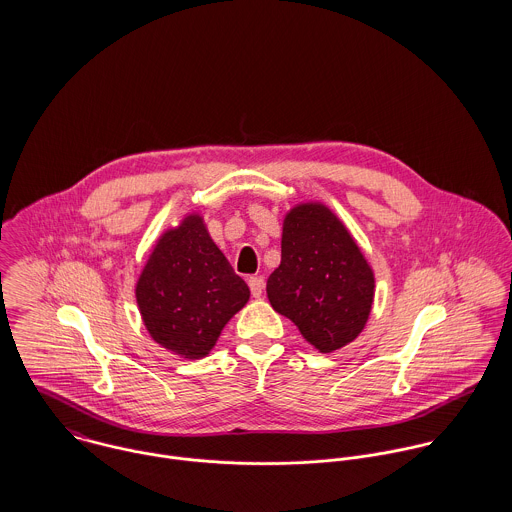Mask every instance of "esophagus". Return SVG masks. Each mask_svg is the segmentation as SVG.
Instances as JSON below:
<instances>
[{
	"instance_id": "1",
	"label": "esophagus",
	"mask_w": 512,
	"mask_h": 512,
	"mask_svg": "<svg viewBox=\"0 0 512 512\" xmlns=\"http://www.w3.org/2000/svg\"><path fill=\"white\" fill-rule=\"evenodd\" d=\"M248 286H250V292L254 297H260L264 292V278L262 276H252V278H248Z\"/></svg>"
}]
</instances>
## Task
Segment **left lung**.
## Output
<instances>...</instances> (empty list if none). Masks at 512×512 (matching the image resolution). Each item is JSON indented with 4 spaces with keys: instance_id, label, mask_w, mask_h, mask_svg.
Wrapping results in <instances>:
<instances>
[{
    "instance_id": "left-lung-1",
    "label": "left lung",
    "mask_w": 512,
    "mask_h": 512,
    "mask_svg": "<svg viewBox=\"0 0 512 512\" xmlns=\"http://www.w3.org/2000/svg\"><path fill=\"white\" fill-rule=\"evenodd\" d=\"M270 305L319 353L353 343L374 301V272L327 205L299 203L284 217L282 262L270 274Z\"/></svg>"
}]
</instances>
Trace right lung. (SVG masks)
Masks as SVG:
<instances>
[{
    "mask_svg": "<svg viewBox=\"0 0 512 512\" xmlns=\"http://www.w3.org/2000/svg\"><path fill=\"white\" fill-rule=\"evenodd\" d=\"M250 299L199 213L167 228L147 256L136 301L151 339L181 359H203Z\"/></svg>",
    "mask_w": 512,
    "mask_h": 512,
    "instance_id": "1",
    "label": "right lung"
}]
</instances>
